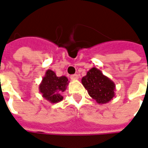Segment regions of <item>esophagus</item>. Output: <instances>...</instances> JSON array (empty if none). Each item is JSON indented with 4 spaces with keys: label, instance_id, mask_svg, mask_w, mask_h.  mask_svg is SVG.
<instances>
[{
    "label": "esophagus",
    "instance_id": "34e87169",
    "mask_svg": "<svg viewBox=\"0 0 148 148\" xmlns=\"http://www.w3.org/2000/svg\"><path fill=\"white\" fill-rule=\"evenodd\" d=\"M71 78L72 80H77L78 79V75L77 74H73V75H71Z\"/></svg>",
    "mask_w": 148,
    "mask_h": 148
}]
</instances>
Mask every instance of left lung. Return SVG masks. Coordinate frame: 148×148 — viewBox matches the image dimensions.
Returning <instances> with one entry per match:
<instances>
[{
	"mask_svg": "<svg viewBox=\"0 0 148 148\" xmlns=\"http://www.w3.org/2000/svg\"><path fill=\"white\" fill-rule=\"evenodd\" d=\"M82 83L88 91V95L99 104L107 103L115 96V84L96 67L91 68L82 77Z\"/></svg>",
	"mask_w": 148,
	"mask_h": 148,
	"instance_id": "1",
	"label": "left lung"
}]
</instances>
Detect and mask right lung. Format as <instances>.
Here are the masks:
<instances>
[{
    "instance_id": "add662e5",
    "label": "right lung",
    "mask_w": 148,
    "mask_h": 148,
    "mask_svg": "<svg viewBox=\"0 0 148 148\" xmlns=\"http://www.w3.org/2000/svg\"><path fill=\"white\" fill-rule=\"evenodd\" d=\"M66 76L57 77L54 71L48 70L39 85V91L42 97L51 103H56L63 99L62 93L68 85Z\"/></svg>"
}]
</instances>
